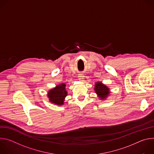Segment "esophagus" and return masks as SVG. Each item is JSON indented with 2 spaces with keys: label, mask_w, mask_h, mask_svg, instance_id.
<instances>
[{
  "label": "esophagus",
  "mask_w": 154,
  "mask_h": 154,
  "mask_svg": "<svg viewBox=\"0 0 154 154\" xmlns=\"http://www.w3.org/2000/svg\"><path fill=\"white\" fill-rule=\"evenodd\" d=\"M78 79H79L80 81H83L84 79V76L83 75H82V74H80V75H79V76H78Z\"/></svg>",
  "instance_id": "1"
}]
</instances>
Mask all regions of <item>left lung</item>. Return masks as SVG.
<instances>
[{
    "mask_svg": "<svg viewBox=\"0 0 154 154\" xmlns=\"http://www.w3.org/2000/svg\"><path fill=\"white\" fill-rule=\"evenodd\" d=\"M95 91L101 99L105 98L109 94V89L104 84L101 82H97L95 85Z\"/></svg>",
    "mask_w": 154,
    "mask_h": 154,
    "instance_id": "obj_1",
    "label": "left lung"
}]
</instances>
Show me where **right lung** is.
<instances>
[{
  "mask_svg": "<svg viewBox=\"0 0 154 154\" xmlns=\"http://www.w3.org/2000/svg\"><path fill=\"white\" fill-rule=\"evenodd\" d=\"M66 95L67 92L65 90V84H62L49 91L48 96L51 102L58 105H62L63 104L64 98Z\"/></svg>",
  "mask_w": 154,
  "mask_h": 154,
  "instance_id": "right-lung-1",
  "label": "right lung"
}]
</instances>
